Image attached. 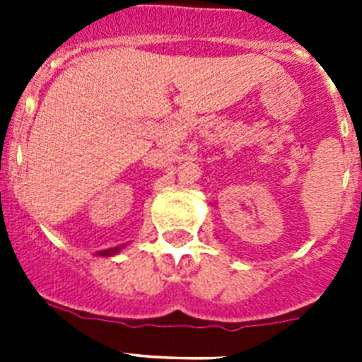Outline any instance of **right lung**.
<instances>
[{
	"instance_id": "add662e5",
	"label": "right lung",
	"mask_w": 362,
	"mask_h": 362,
	"mask_svg": "<svg viewBox=\"0 0 362 362\" xmlns=\"http://www.w3.org/2000/svg\"><path fill=\"white\" fill-rule=\"evenodd\" d=\"M123 248H124V245H121V246H114V248H107V250H99V252H95V255H101V257H110V255L119 254V252L123 250Z\"/></svg>"
}]
</instances>
